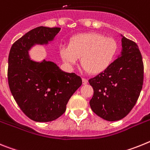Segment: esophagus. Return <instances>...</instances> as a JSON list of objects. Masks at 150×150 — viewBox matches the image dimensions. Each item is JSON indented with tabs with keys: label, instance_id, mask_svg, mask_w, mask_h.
I'll use <instances>...</instances> for the list:
<instances>
[{
	"label": "esophagus",
	"instance_id": "34e87169",
	"mask_svg": "<svg viewBox=\"0 0 150 150\" xmlns=\"http://www.w3.org/2000/svg\"><path fill=\"white\" fill-rule=\"evenodd\" d=\"M82 83H83V84H88V79L83 78V79H82Z\"/></svg>",
	"mask_w": 150,
	"mask_h": 150
}]
</instances>
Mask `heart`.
I'll return each mask as SVG.
<instances>
[{"label": "heart", "instance_id": "b5f03b06", "mask_svg": "<svg viewBox=\"0 0 150 150\" xmlns=\"http://www.w3.org/2000/svg\"><path fill=\"white\" fill-rule=\"evenodd\" d=\"M118 44L113 38L96 32L80 34L70 40L69 46L62 45L59 54L68 66L75 65L81 58V65L89 73L97 75L106 71L117 56Z\"/></svg>", "mask_w": 150, "mask_h": 150}]
</instances>
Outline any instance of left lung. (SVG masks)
<instances>
[{"instance_id": "left-lung-1", "label": "left lung", "mask_w": 150, "mask_h": 150, "mask_svg": "<svg viewBox=\"0 0 150 150\" xmlns=\"http://www.w3.org/2000/svg\"><path fill=\"white\" fill-rule=\"evenodd\" d=\"M122 42V56L88 81L93 89L91 109L109 122L120 120L131 111L144 84V62L137 44L125 37Z\"/></svg>"}]
</instances>
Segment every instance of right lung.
<instances>
[{"instance_id": "1", "label": "right lung", "mask_w": 150, "mask_h": 150, "mask_svg": "<svg viewBox=\"0 0 150 150\" xmlns=\"http://www.w3.org/2000/svg\"><path fill=\"white\" fill-rule=\"evenodd\" d=\"M59 30L58 27L34 28L14 42L9 53L7 78L11 93L24 114L35 122H51L60 117L82 84L80 76L62 71L54 62L30 60V47L47 44Z\"/></svg>"}]
</instances>
